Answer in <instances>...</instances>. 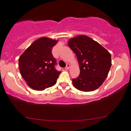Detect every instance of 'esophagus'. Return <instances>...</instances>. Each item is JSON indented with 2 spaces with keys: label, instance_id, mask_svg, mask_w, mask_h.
<instances>
[{
  "label": "esophagus",
  "instance_id": "34e87169",
  "mask_svg": "<svg viewBox=\"0 0 131 131\" xmlns=\"http://www.w3.org/2000/svg\"><path fill=\"white\" fill-rule=\"evenodd\" d=\"M70 64L69 63H67V66H66V67H65V69L66 70H68V69L70 68Z\"/></svg>",
  "mask_w": 131,
  "mask_h": 131
}]
</instances>
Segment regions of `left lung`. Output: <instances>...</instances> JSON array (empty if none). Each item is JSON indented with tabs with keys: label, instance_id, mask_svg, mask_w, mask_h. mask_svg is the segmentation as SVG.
Returning a JSON list of instances; mask_svg holds the SVG:
<instances>
[{
	"label": "left lung",
	"instance_id": "obj_1",
	"mask_svg": "<svg viewBox=\"0 0 131 131\" xmlns=\"http://www.w3.org/2000/svg\"><path fill=\"white\" fill-rule=\"evenodd\" d=\"M68 46L76 54L80 69L79 76L72 79L74 88L83 92L98 89L109 73L111 54L97 42L84 35L71 39Z\"/></svg>",
	"mask_w": 131,
	"mask_h": 131
}]
</instances>
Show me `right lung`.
Returning <instances> with one entry per match:
<instances>
[{
    "label": "right lung",
    "mask_w": 131,
    "mask_h": 131,
    "mask_svg": "<svg viewBox=\"0 0 131 131\" xmlns=\"http://www.w3.org/2000/svg\"><path fill=\"white\" fill-rule=\"evenodd\" d=\"M57 40L41 37L34 41L19 58L23 79L32 89L43 91L56 84L61 71L55 69L56 59L52 53Z\"/></svg>",
    "instance_id": "add662e5"
}]
</instances>
